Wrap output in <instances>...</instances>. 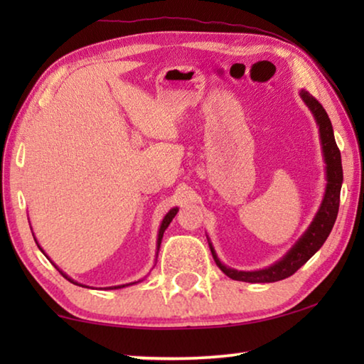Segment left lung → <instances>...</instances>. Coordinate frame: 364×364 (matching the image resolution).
Listing matches in <instances>:
<instances>
[{"label": "left lung", "instance_id": "1", "mask_svg": "<svg viewBox=\"0 0 364 364\" xmlns=\"http://www.w3.org/2000/svg\"><path fill=\"white\" fill-rule=\"evenodd\" d=\"M300 97L304 100L308 109L311 110L313 117H315L316 125L319 128V139H321L323 146V157L326 162V181H328V184H326V193L323 197L321 207H319L318 213L315 215V218H313L311 225L308 226V230L304 232V236L292 245V249L289 250L279 262L273 263L271 267L264 269L237 271L228 268L218 260L212 242H208L217 267L231 279L244 282H276L289 278V276H292L300 267H304V264L321 249V245L324 244L326 239H328L332 226L336 223L338 202H341V188L343 181L341 151H338V147L336 144L332 123L328 114H326L324 107L315 100V97L308 93V91L301 90Z\"/></svg>", "mask_w": 364, "mask_h": 364}]
</instances>
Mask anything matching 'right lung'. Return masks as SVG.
Wrapping results in <instances>:
<instances>
[{"label": "right lung", "mask_w": 364, "mask_h": 364, "mask_svg": "<svg viewBox=\"0 0 364 364\" xmlns=\"http://www.w3.org/2000/svg\"><path fill=\"white\" fill-rule=\"evenodd\" d=\"M176 212H178V208L175 207V208H171V210L165 215V218L162 220V225H160V230H159V236H157V250H159V247H160V242H162V237H164V232H165V230H167L168 228V225L171 223V220L175 218V215H176ZM35 242H36V239H35ZM38 244V242H36ZM40 247V245H38ZM43 252V250H41ZM43 254H45V252H43ZM46 255V254H45ZM54 267H56V264H54ZM58 268V267H56ZM59 269V268H58ZM60 271V269H59ZM60 274L64 276V278L67 279V281H70V282H73V284H77V286H82V287H86V286H83V284H78L77 281H73V279H70L69 276H67L65 273H63V271H60ZM136 282H139V281H136ZM136 282H130V284H136ZM130 284H123V286H114V287H107V289H122V287H125V286H130Z\"/></svg>", "instance_id": "add662e5"}]
</instances>
